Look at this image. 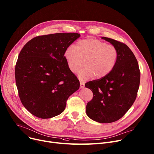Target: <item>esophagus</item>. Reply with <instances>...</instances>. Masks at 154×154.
Returning <instances> with one entry per match:
<instances>
[{
    "instance_id": "34e87169",
    "label": "esophagus",
    "mask_w": 154,
    "mask_h": 154,
    "mask_svg": "<svg viewBox=\"0 0 154 154\" xmlns=\"http://www.w3.org/2000/svg\"><path fill=\"white\" fill-rule=\"evenodd\" d=\"M84 87V84H83L82 82H80V88L82 89V88H83Z\"/></svg>"
}]
</instances>
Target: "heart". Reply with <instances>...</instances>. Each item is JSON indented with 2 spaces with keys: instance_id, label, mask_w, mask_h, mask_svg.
<instances>
[{
  "instance_id": "1",
  "label": "heart",
  "mask_w": 154,
  "mask_h": 154,
  "mask_svg": "<svg viewBox=\"0 0 154 154\" xmlns=\"http://www.w3.org/2000/svg\"><path fill=\"white\" fill-rule=\"evenodd\" d=\"M64 57L70 72L75 73L84 60V66L77 73L79 79L85 81L95 76L101 79L114 69L118 58L117 49L102 41L88 38L69 45L65 49Z\"/></svg>"
}]
</instances>
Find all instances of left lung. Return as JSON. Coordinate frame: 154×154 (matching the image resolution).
I'll list each match as a JSON object with an SVG mask.
<instances>
[{
	"mask_svg": "<svg viewBox=\"0 0 154 154\" xmlns=\"http://www.w3.org/2000/svg\"><path fill=\"white\" fill-rule=\"evenodd\" d=\"M101 38L117 49L118 58L106 76L85 84L94 94L87 104L86 113L100 123H110L121 118L134 103L140 74L137 60L127 45L109 38Z\"/></svg>",
	"mask_w": 154,
	"mask_h": 154,
	"instance_id": "obj_1",
	"label": "left lung"
}]
</instances>
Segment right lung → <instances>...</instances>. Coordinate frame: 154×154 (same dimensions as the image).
I'll return each mask as SVG.
<instances>
[{
  "mask_svg": "<svg viewBox=\"0 0 154 154\" xmlns=\"http://www.w3.org/2000/svg\"><path fill=\"white\" fill-rule=\"evenodd\" d=\"M80 36L75 33L39 36L20 51L15 70L16 85L23 105L33 115L48 119L62 113L68 98L79 88L64 53Z\"/></svg>",
  "mask_w": 154,
  "mask_h": 154,
  "instance_id": "obj_1",
  "label": "right lung"
}]
</instances>
